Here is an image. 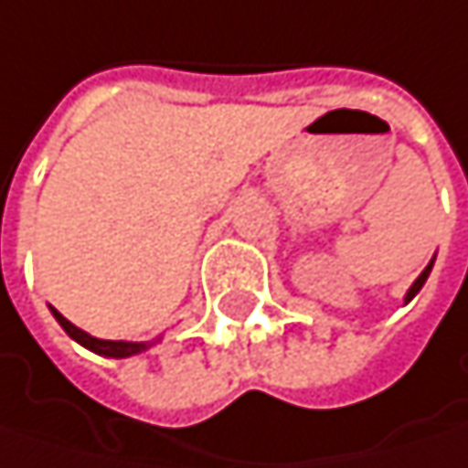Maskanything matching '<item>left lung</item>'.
<instances>
[{
    "label": "left lung",
    "mask_w": 468,
    "mask_h": 468,
    "mask_svg": "<svg viewBox=\"0 0 468 468\" xmlns=\"http://www.w3.org/2000/svg\"><path fill=\"white\" fill-rule=\"evenodd\" d=\"M431 268H434V260H431V262H429V265L423 268V273L415 278V281H412V286L407 289V294H404V305H407V303H410V300H412V297H415V294H418V292L423 289V283H426V278H429V273H431Z\"/></svg>",
    "instance_id": "obj_1"
}]
</instances>
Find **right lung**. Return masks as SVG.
Wrapping results in <instances>:
<instances>
[{"label": "right lung", "instance_id": "1", "mask_svg": "<svg viewBox=\"0 0 468 468\" xmlns=\"http://www.w3.org/2000/svg\"><path fill=\"white\" fill-rule=\"evenodd\" d=\"M50 314L56 316V321L61 324V329H64L66 335L74 340V343H80L82 348H88V351H93V354H99V356H107V359H128V356H136V354H142V351H147L152 348L160 337H154V340H144V343H128V340H101V337H93V335H88L85 329H80V326H74L71 321L64 319L53 305H50Z\"/></svg>", "mask_w": 468, "mask_h": 468}]
</instances>
